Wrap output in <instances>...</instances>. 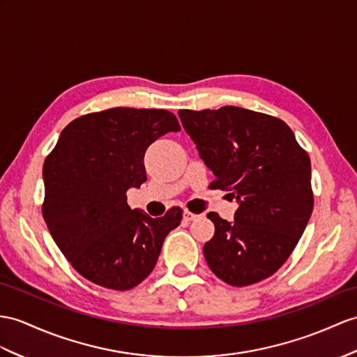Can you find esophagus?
I'll return each mask as SVG.
<instances>
[{
  "label": "esophagus",
  "instance_id": "1",
  "mask_svg": "<svg viewBox=\"0 0 357 357\" xmlns=\"http://www.w3.org/2000/svg\"><path fill=\"white\" fill-rule=\"evenodd\" d=\"M197 218H198L197 213H192V212H189V211H185V212H183V220H185V221H194V220H197Z\"/></svg>",
  "mask_w": 357,
  "mask_h": 357
}]
</instances>
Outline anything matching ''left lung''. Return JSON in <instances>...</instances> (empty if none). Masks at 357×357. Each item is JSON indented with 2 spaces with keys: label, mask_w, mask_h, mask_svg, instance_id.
<instances>
[{
  "label": "left lung",
  "mask_w": 357,
  "mask_h": 357,
  "mask_svg": "<svg viewBox=\"0 0 357 357\" xmlns=\"http://www.w3.org/2000/svg\"><path fill=\"white\" fill-rule=\"evenodd\" d=\"M186 133L213 172L208 188L229 190L234 222L207 218L215 234L203 247L208 268L231 286L268 279L298 244L314 211L310 159L284 121L224 106L178 110Z\"/></svg>",
  "instance_id": "obj_1"
}]
</instances>
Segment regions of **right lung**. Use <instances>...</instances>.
I'll return each mask as SVG.
<instances>
[{
  "mask_svg": "<svg viewBox=\"0 0 357 357\" xmlns=\"http://www.w3.org/2000/svg\"><path fill=\"white\" fill-rule=\"evenodd\" d=\"M163 109L113 107L83 115L60 133L43 163L42 215L75 271L102 288L127 291L150 275L183 211L151 218L127 204V189L146 180L144 154L178 132Z\"/></svg>",
  "mask_w": 357,
  "mask_h": 357,
  "instance_id": "right-lung-1",
  "label": "right lung"
}]
</instances>
